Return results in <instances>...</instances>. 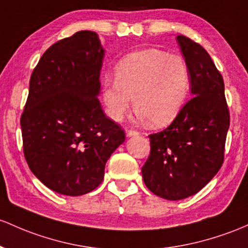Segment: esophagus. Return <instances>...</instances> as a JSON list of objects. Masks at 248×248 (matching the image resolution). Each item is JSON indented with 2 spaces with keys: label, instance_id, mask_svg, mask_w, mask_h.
<instances>
[{
  "label": "esophagus",
  "instance_id": "esophagus-1",
  "mask_svg": "<svg viewBox=\"0 0 248 248\" xmlns=\"http://www.w3.org/2000/svg\"><path fill=\"white\" fill-rule=\"evenodd\" d=\"M126 134L127 137H137V135H139V132H137V130L134 129H127Z\"/></svg>",
  "mask_w": 248,
  "mask_h": 248
}]
</instances>
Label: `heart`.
Listing matches in <instances>:
<instances>
[{"label": "heart", "mask_w": 248, "mask_h": 248, "mask_svg": "<svg viewBox=\"0 0 248 248\" xmlns=\"http://www.w3.org/2000/svg\"><path fill=\"white\" fill-rule=\"evenodd\" d=\"M192 73L179 55L159 49L129 54L115 68V80H107L102 99L111 119H124L130 105L141 120L153 127L170 124L188 100Z\"/></svg>", "instance_id": "b5f03b06"}]
</instances>
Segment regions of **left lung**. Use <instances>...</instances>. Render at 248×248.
<instances>
[{"label": "left lung", "mask_w": 248, "mask_h": 248, "mask_svg": "<svg viewBox=\"0 0 248 248\" xmlns=\"http://www.w3.org/2000/svg\"><path fill=\"white\" fill-rule=\"evenodd\" d=\"M192 73L193 97L167 128L149 135L151 153L142 178L151 192L167 200L198 193L224 162L230 110L224 78L205 48L176 37Z\"/></svg>", "instance_id": "1"}]
</instances>
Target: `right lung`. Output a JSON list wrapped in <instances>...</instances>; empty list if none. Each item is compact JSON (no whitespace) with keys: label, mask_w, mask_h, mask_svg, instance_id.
Masks as SVG:
<instances>
[{"label":"right lung","mask_w":248,"mask_h":248,"mask_svg":"<svg viewBox=\"0 0 248 248\" xmlns=\"http://www.w3.org/2000/svg\"><path fill=\"white\" fill-rule=\"evenodd\" d=\"M96 32L82 31L50 46L32 70L22 115L23 153L34 175L60 194H87L124 132L103 113Z\"/></svg>","instance_id":"right-lung-1"}]
</instances>
